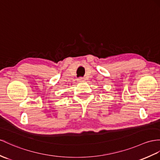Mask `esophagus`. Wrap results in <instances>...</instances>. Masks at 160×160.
I'll return each instance as SVG.
<instances>
[{
    "label": "esophagus",
    "instance_id": "34e87169",
    "mask_svg": "<svg viewBox=\"0 0 160 160\" xmlns=\"http://www.w3.org/2000/svg\"><path fill=\"white\" fill-rule=\"evenodd\" d=\"M78 81H85V78H79V79H78Z\"/></svg>",
    "mask_w": 160,
    "mask_h": 160
}]
</instances>
